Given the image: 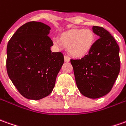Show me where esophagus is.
<instances>
[{
    "label": "esophagus",
    "mask_w": 126,
    "mask_h": 126,
    "mask_svg": "<svg viewBox=\"0 0 126 126\" xmlns=\"http://www.w3.org/2000/svg\"><path fill=\"white\" fill-rule=\"evenodd\" d=\"M64 59H65V62H70V58H69L67 56H64Z\"/></svg>",
    "instance_id": "obj_1"
}]
</instances>
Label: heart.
<instances>
[{
    "mask_svg": "<svg viewBox=\"0 0 126 126\" xmlns=\"http://www.w3.org/2000/svg\"><path fill=\"white\" fill-rule=\"evenodd\" d=\"M96 36L90 29H72L61 34L59 40L54 38L53 43L57 47H66L71 56L80 58L87 55L95 43Z\"/></svg>",
    "mask_w": 126,
    "mask_h": 126,
    "instance_id": "b5f03b06",
    "label": "heart"
}]
</instances>
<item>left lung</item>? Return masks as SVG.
Here are the masks:
<instances>
[{
  "label": "left lung",
  "instance_id": "8db88e82",
  "mask_svg": "<svg viewBox=\"0 0 126 126\" xmlns=\"http://www.w3.org/2000/svg\"><path fill=\"white\" fill-rule=\"evenodd\" d=\"M99 39L81 59H71L75 81L81 94L97 99L110 92L120 71L119 47L109 32L103 27L93 26Z\"/></svg>",
  "mask_w": 126,
  "mask_h": 126
}]
</instances>
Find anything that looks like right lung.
<instances>
[{
    "mask_svg": "<svg viewBox=\"0 0 126 126\" xmlns=\"http://www.w3.org/2000/svg\"><path fill=\"white\" fill-rule=\"evenodd\" d=\"M50 27L32 21L20 27L7 46V72L18 91L28 99L39 100L54 88L64 63L61 52H52Z\"/></svg>",
    "mask_w": 126,
    "mask_h": 126,
    "instance_id": "obj_1",
    "label": "right lung"
}]
</instances>
